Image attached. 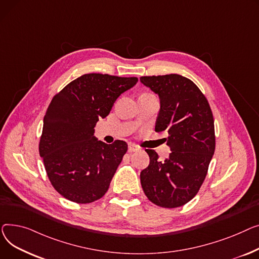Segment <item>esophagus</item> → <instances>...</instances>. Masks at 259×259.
<instances>
[{"label":"esophagus","instance_id":"esophagus-1","mask_svg":"<svg viewBox=\"0 0 259 259\" xmlns=\"http://www.w3.org/2000/svg\"><path fill=\"white\" fill-rule=\"evenodd\" d=\"M137 150H139V147L136 144H133V143L128 144V153H134V151H137Z\"/></svg>","mask_w":259,"mask_h":259}]
</instances>
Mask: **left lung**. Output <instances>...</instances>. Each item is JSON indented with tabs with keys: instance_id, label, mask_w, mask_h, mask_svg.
Segmentation results:
<instances>
[{
	"instance_id": "left-lung-1",
	"label": "left lung",
	"mask_w": 259,
	"mask_h": 259,
	"mask_svg": "<svg viewBox=\"0 0 259 259\" xmlns=\"http://www.w3.org/2000/svg\"><path fill=\"white\" fill-rule=\"evenodd\" d=\"M140 80L160 97L156 132L168 133L171 153L159 160L145 149L149 165L140 174L147 199L163 208L187 204L199 192L215 150L214 119L202 91L178 74L142 76Z\"/></svg>"
}]
</instances>
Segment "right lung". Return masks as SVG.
Returning <instances> with one entry per match:
<instances>
[{
	"instance_id": "obj_1",
	"label": "right lung",
	"mask_w": 259,
	"mask_h": 259,
	"mask_svg": "<svg viewBox=\"0 0 259 259\" xmlns=\"http://www.w3.org/2000/svg\"><path fill=\"white\" fill-rule=\"evenodd\" d=\"M137 81V77L90 73L52 98L44 117L38 150L52 186L67 200L89 204L108 191L127 144L98 141L94 127Z\"/></svg>"
}]
</instances>
